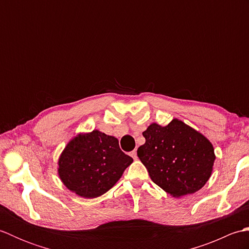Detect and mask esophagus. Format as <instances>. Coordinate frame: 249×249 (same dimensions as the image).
Here are the masks:
<instances>
[{
    "label": "esophagus",
    "instance_id": "obj_1",
    "mask_svg": "<svg viewBox=\"0 0 249 249\" xmlns=\"http://www.w3.org/2000/svg\"><path fill=\"white\" fill-rule=\"evenodd\" d=\"M130 156H131V157H133V158H134V160H137V158H138V157H137V152H136V151H133V152H130Z\"/></svg>",
    "mask_w": 249,
    "mask_h": 249
}]
</instances>
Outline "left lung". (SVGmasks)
Masks as SVG:
<instances>
[{
  "mask_svg": "<svg viewBox=\"0 0 249 249\" xmlns=\"http://www.w3.org/2000/svg\"><path fill=\"white\" fill-rule=\"evenodd\" d=\"M145 143L137 154L153 182L174 198L202 188L213 171L211 141L178 119L166 126L152 123L142 133Z\"/></svg>",
  "mask_w": 249,
  "mask_h": 249,
  "instance_id": "obj_1",
  "label": "left lung"
}]
</instances>
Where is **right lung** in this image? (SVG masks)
I'll list each match as a JSON object with an SVG mask.
<instances>
[{
    "label": "right lung",
    "instance_id": "add662e5",
    "mask_svg": "<svg viewBox=\"0 0 249 249\" xmlns=\"http://www.w3.org/2000/svg\"><path fill=\"white\" fill-rule=\"evenodd\" d=\"M133 161L115 137L94 129L68 142L57 160V174L71 193L93 199L112 188Z\"/></svg>",
    "mask_w": 249,
    "mask_h": 249
}]
</instances>
